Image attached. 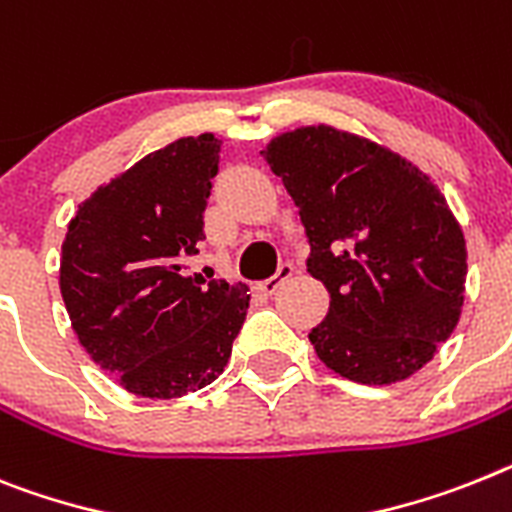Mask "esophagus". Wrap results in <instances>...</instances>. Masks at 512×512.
Here are the masks:
<instances>
[{
  "instance_id": "1",
  "label": "esophagus",
  "mask_w": 512,
  "mask_h": 512,
  "mask_svg": "<svg viewBox=\"0 0 512 512\" xmlns=\"http://www.w3.org/2000/svg\"><path fill=\"white\" fill-rule=\"evenodd\" d=\"M292 272H295V269H292V264H282L277 269V274H274L272 279H266V282H261V285L256 287V290H259L261 295H274V292H277L279 287H282V282H287V279L292 277Z\"/></svg>"
}]
</instances>
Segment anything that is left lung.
Segmentation results:
<instances>
[{
    "label": "left lung",
    "mask_w": 512,
    "mask_h": 512,
    "mask_svg": "<svg viewBox=\"0 0 512 512\" xmlns=\"http://www.w3.org/2000/svg\"><path fill=\"white\" fill-rule=\"evenodd\" d=\"M298 207L310 277L329 313L308 339L326 368L365 386L404 381L453 334L464 230L409 160L334 126L279 134L261 152Z\"/></svg>",
    "instance_id": "obj_1"
}]
</instances>
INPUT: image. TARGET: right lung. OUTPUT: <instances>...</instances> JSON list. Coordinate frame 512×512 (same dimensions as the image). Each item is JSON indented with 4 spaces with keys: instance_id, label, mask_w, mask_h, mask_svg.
<instances>
[{
    "instance_id": "1",
    "label": "right lung",
    "mask_w": 512,
    "mask_h": 512,
    "mask_svg": "<svg viewBox=\"0 0 512 512\" xmlns=\"http://www.w3.org/2000/svg\"><path fill=\"white\" fill-rule=\"evenodd\" d=\"M217 163L214 134L150 152L80 204L61 243L74 334L100 370L144 399L209 386L246 321V285L186 272Z\"/></svg>"
}]
</instances>
